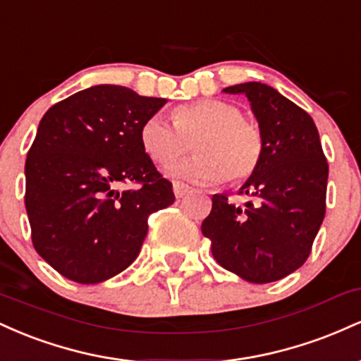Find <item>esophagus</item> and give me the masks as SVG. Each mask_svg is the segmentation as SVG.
<instances>
[{
  "label": "esophagus",
  "mask_w": 361,
  "mask_h": 361,
  "mask_svg": "<svg viewBox=\"0 0 361 361\" xmlns=\"http://www.w3.org/2000/svg\"><path fill=\"white\" fill-rule=\"evenodd\" d=\"M173 192H175L176 198H181V197H185V195L190 192V186L185 185V183H181V181H175V183H173Z\"/></svg>",
  "instance_id": "obj_1"
}]
</instances>
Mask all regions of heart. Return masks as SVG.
Returning <instances> with one entry per match:
<instances>
[{"instance_id": "heart-1", "label": "heart", "mask_w": 361, "mask_h": 361, "mask_svg": "<svg viewBox=\"0 0 361 361\" xmlns=\"http://www.w3.org/2000/svg\"><path fill=\"white\" fill-rule=\"evenodd\" d=\"M171 122L152 115L139 132L140 146L157 164H173L197 149V154L171 168L175 176L197 183L247 180L263 156V134L234 103L198 100L171 110Z\"/></svg>"}]
</instances>
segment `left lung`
<instances>
[{"mask_svg": "<svg viewBox=\"0 0 361 361\" xmlns=\"http://www.w3.org/2000/svg\"><path fill=\"white\" fill-rule=\"evenodd\" d=\"M243 93L263 134V156L239 195V207L214 195L202 222L215 261L251 283L290 275L309 258L326 214L327 161L316 123L305 110L263 82L224 90Z\"/></svg>", "mask_w": 361, "mask_h": 361, "instance_id": "left-lung-1", "label": "left lung"}]
</instances>
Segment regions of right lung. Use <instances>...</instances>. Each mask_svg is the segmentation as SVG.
Masks as SVG:
<instances>
[{
    "label": "right lung",
    "mask_w": 361,
    "mask_h": 361,
    "mask_svg": "<svg viewBox=\"0 0 361 361\" xmlns=\"http://www.w3.org/2000/svg\"><path fill=\"white\" fill-rule=\"evenodd\" d=\"M164 103L98 85L40 120L25 163V209L35 251L66 279L100 283L126 270L142 247L149 215L175 202L139 137Z\"/></svg>",
    "instance_id": "right-lung-1"
}]
</instances>
